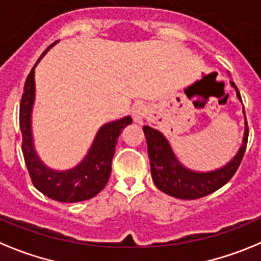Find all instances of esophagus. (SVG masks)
Masks as SVG:
<instances>
[{
    "instance_id": "34e87169",
    "label": "esophagus",
    "mask_w": 261,
    "mask_h": 261,
    "mask_svg": "<svg viewBox=\"0 0 261 261\" xmlns=\"http://www.w3.org/2000/svg\"><path fill=\"white\" fill-rule=\"evenodd\" d=\"M146 114H147V108L144 105H142V103H139V105H137L135 108H134L133 118H134V121L138 122V123H140V122L143 121V118L146 117Z\"/></svg>"
}]
</instances>
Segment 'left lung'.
<instances>
[{"label":"left lung","instance_id":"1","mask_svg":"<svg viewBox=\"0 0 261 261\" xmlns=\"http://www.w3.org/2000/svg\"><path fill=\"white\" fill-rule=\"evenodd\" d=\"M231 85L237 90L238 98L242 101L240 93L234 81ZM244 113V109H243ZM144 135L148 147V156L151 162V174L153 182L164 193L180 199H196L212 194L225 184H227L235 172L239 168L246 152L247 140H248V126L246 119V131H244L243 144L235 156L223 168L206 173L189 171L178 163L174 156L168 140L165 139L160 131L144 126Z\"/></svg>","mask_w":261,"mask_h":261}]
</instances>
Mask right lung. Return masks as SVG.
<instances>
[{"mask_svg": "<svg viewBox=\"0 0 261 261\" xmlns=\"http://www.w3.org/2000/svg\"><path fill=\"white\" fill-rule=\"evenodd\" d=\"M56 43V42H55ZM55 43L43 52L36 64ZM34 65L26 79L19 105V127L22 131V152L27 171L34 187L48 198L59 202H79L97 196L108 184L112 173V162L115 152L118 137L127 124L133 122L131 117L110 122L101 127L89 152L76 168L65 172H56L47 168L36 156L31 138V109L35 97Z\"/></svg>", "mask_w": 261, "mask_h": 261, "instance_id": "obj_1", "label": "right lung"}]
</instances>
